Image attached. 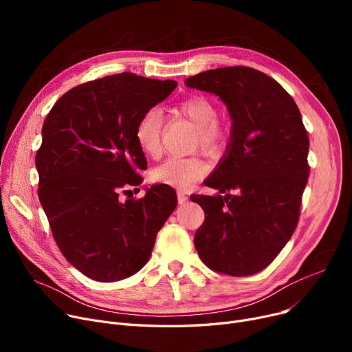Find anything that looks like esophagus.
Segmentation results:
<instances>
[{
	"mask_svg": "<svg viewBox=\"0 0 352 352\" xmlns=\"http://www.w3.org/2000/svg\"><path fill=\"white\" fill-rule=\"evenodd\" d=\"M177 198H178V202L179 204H184V202H186L187 199H188V197H187V194H186V191H177Z\"/></svg>",
	"mask_w": 352,
	"mask_h": 352,
	"instance_id": "esophagus-1",
	"label": "esophagus"
}]
</instances>
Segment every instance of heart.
Segmentation results:
<instances>
[{
	"instance_id": "heart-1",
	"label": "heart",
	"mask_w": 352,
	"mask_h": 352,
	"mask_svg": "<svg viewBox=\"0 0 352 352\" xmlns=\"http://www.w3.org/2000/svg\"><path fill=\"white\" fill-rule=\"evenodd\" d=\"M177 111L194 124L198 129V142L206 151H217L226 142V131L218 121L215 104L202 96H194L181 101ZM162 114L153 107L142 114L135 128V138L146 155H157L161 146ZM208 171V165L199 158L171 157L155 166L153 178L166 186L186 190L191 184L201 179Z\"/></svg>"
}]
</instances>
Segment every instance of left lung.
<instances>
[{
  "label": "left lung",
  "mask_w": 352,
  "mask_h": 352,
  "mask_svg": "<svg viewBox=\"0 0 352 352\" xmlns=\"http://www.w3.org/2000/svg\"><path fill=\"white\" fill-rule=\"evenodd\" d=\"M186 85L211 92L232 120L226 154L204 181L224 195H191L206 212L194 244L212 271H263L289 241L309 175L308 134L288 92L250 67L199 72Z\"/></svg>",
  "instance_id": "1"
}]
</instances>
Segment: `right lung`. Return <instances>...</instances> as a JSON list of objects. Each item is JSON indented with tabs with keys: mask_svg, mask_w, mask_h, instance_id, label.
Instances as JSON below:
<instances>
[{
	"mask_svg": "<svg viewBox=\"0 0 352 352\" xmlns=\"http://www.w3.org/2000/svg\"><path fill=\"white\" fill-rule=\"evenodd\" d=\"M175 87L173 80L117 74L69 89L44 121L35 157L38 197L55 243L91 280L113 283L138 272L177 207V194L165 184L144 198L120 199L146 170L137 124Z\"/></svg>",
	"mask_w": 352,
	"mask_h": 352,
	"instance_id": "obj_1",
	"label": "right lung"
}]
</instances>
